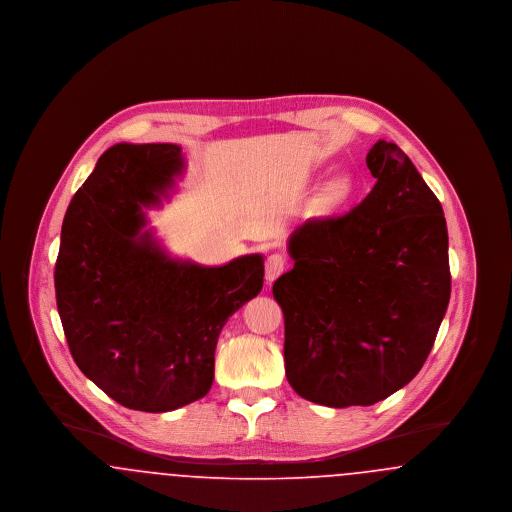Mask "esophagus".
<instances>
[{
  "label": "esophagus",
  "instance_id": "34e87169",
  "mask_svg": "<svg viewBox=\"0 0 512 512\" xmlns=\"http://www.w3.org/2000/svg\"><path fill=\"white\" fill-rule=\"evenodd\" d=\"M286 267H288V261H286V257L282 253L268 255L267 265H265L268 282H274L286 270Z\"/></svg>",
  "mask_w": 512,
  "mask_h": 512
}]
</instances>
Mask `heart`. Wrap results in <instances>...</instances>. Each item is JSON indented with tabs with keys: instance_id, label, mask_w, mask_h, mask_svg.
<instances>
[{
	"instance_id": "1",
	"label": "heart",
	"mask_w": 512,
	"mask_h": 512,
	"mask_svg": "<svg viewBox=\"0 0 512 512\" xmlns=\"http://www.w3.org/2000/svg\"><path fill=\"white\" fill-rule=\"evenodd\" d=\"M353 192H355L353 180L349 176H341L338 180H334L332 186L328 188L326 199L330 203H343V201H347L353 195Z\"/></svg>"
}]
</instances>
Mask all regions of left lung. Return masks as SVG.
<instances>
[{
	"label": "left lung",
	"mask_w": 512,
	"mask_h": 512,
	"mask_svg": "<svg viewBox=\"0 0 512 512\" xmlns=\"http://www.w3.org/2000/svg\"><path fill=\"white\" fill-rule=\"evenodd\" d=\"M372 192L292 236L293 268L272 293L284 311L286 376L297 395L343 409L407 386L428 359L451 295L438 197L391 142L366 155Z\"/></svg>",
	"instance_id": "1"
}]
</instances>
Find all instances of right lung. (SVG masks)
I'll list each match as a JSON object with an SVG mask.
<instances>
[{"instance_id": "obj_1", "label": "right lung", "mask_w": 512, "mask_h": 512, "mask_svg": "<svg viewBox=\"0 0 512 512\" xmlns=\"http://www.w3.org/2000/svg\"><path fill=\"white\" fill-rule=\"evenodd\" d=\"M184 171L176 144H117L74 194L55 297L78 368L122 407L167 413L207 395L220 330L263 288L265 259H172L146 228Z\"/></svg>"}]
</instances>
